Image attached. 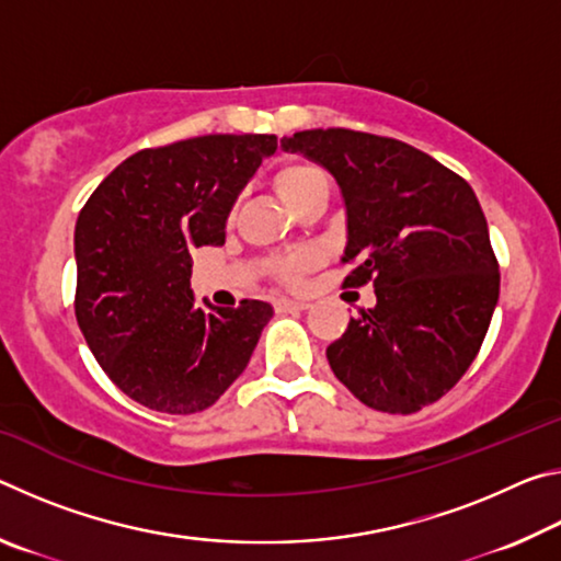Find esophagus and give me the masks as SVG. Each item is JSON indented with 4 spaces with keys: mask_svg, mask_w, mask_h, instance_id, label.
I'll use <instances>...</instances> for the list:
<instances>
[{
    "mask_svg": "<svg viewBox=\"0 0 561 561\" xmlns=\"http://www.w3.org/2000/svg\"><path fill=\"white\" fill-rule=\"evenodd\" d=\"M277 311H284V314H291V311H304L309 309V301H299V299H279L277 304Z\"/></svg>",
    "mask_w": 561,
    "mask_h": 561,
    "instance_id": "1",
    "label": "esophagus"
}]
</instances>
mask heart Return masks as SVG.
<instances>
[{"label":"heart","mask_w":561,"mask_h":561,"mask_svg":"<svg viewBox=\"0 0 561 561\" xmlns=\"http://www.w3.org/2000/svg\"><path fill=\"white\" fill-rule=\"evenodd\" d=\"M274 190L284 201L289 210H297L301 203H307L309 197H314L321 190H329L324 173L317 165L309 163H289L284 165L277 175H274ZM314 257L311 254H297V257L282 260L274 272L284 284H299L304 274L309 272Z\"/></svg>","instance_id":"1"}]
</instances>
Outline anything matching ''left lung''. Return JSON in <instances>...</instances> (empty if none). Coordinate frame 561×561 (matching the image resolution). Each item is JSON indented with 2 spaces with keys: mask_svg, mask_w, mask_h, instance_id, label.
I'll return each instance as SVG.
<instances>
[{
  "mask_svg": "<svg viewBox=\"0 0 561 561\" xmlns=\"http://www.w3.org/2000/svg\"><path fill=\"white\" fill-rule=\"evenodd\" d=\"M282 148L336 178L346 205L344 287L374 282L327 348L331 371L360 403L415 413L460 381L500 297V267L472 187L423 150L348 128L299 130Z\"/></svg>",
  "mask_w": 561,
  "mask_h": 561,
  "instance_id": "left-lung-1",
  "label": "left lung"
}]
</instances>
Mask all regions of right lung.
Wrapping results in <instances>:
<instances>
[{"label":"right lung","mask_w":561,"mask_h":561,"mask_svg":"<svg viewBox=\"0 0 561 561\" xmlns=\"http://www.w3.org/2000/svg\"><path fill=\"white\" fill-rule=\"evenodd\" d=\"M277 136H201L146 148L113 170L76 220V321L123 393L150 411L210 408L240 376L267 301L195 304V247L225 244L237 195Z\"/></svg>","instance_id":"1"}]
</instances>
